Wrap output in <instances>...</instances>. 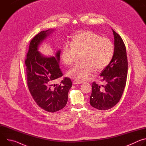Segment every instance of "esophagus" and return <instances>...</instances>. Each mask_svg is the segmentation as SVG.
Returning <instances> with one entry per match:
<instances>
[{
    "label": "esophagus",
    "mask_w": 146,
    "mask_h": 146,
    "mask_svg": "<svg viewBox=\"0 0 146 146\" xmlns=\"http://www.w3.org/2000/svg\"><path fill=\"white\" fill-rule=\"evenodd\" d=\"M73 84H81V83H82V82L81 81H78V80H74L73 82Z\"/></svg>",
    "instance_id": "34e87169"
}]
</instances>
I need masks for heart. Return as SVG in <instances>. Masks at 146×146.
Masks as SVG:
<instances>
[{"label": "heart", "instance_id": "1", "mask_svg": "<svg viewBox=\"0 0 146 146\" xmlns=\"http://www.w3.org/2000/svg\"><path fill=\"white\" fill-rule=\"evenodd\" d=\"M70 46L65 45L61 51V58L66 65H72L76 54H80L82 61L67 71V75L80 81L87 80L95 70L101 71L111 60L114 54L112 41L91 31L81 32L72 38Z\"/></svg>", "mask_w": 146, "mask_h": 146}]
</instances>
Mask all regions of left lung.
Returning a JSON list of instances; mask_svg holds the SVG:
<instances>
[{"label": "left lung", "mask_w": 146, "mask_h": 146, "mask_svg": "<svg viewBox=\"0 0 146 146\" xmlns=\"http://www.w3.org/2000/svg\"><path fill=\"white\" fill-rule=\"evenodd\" d=\"M114 38V54L109 64L100 76L106 82L99 86L94 82L90 105L99 110L111 109L120 100L126 85L128 74V60L126 47L120 37L113 29Z\"/></svg>", "instance_id": "8db88e82"}]
</instances>
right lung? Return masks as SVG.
Here are the masks:
<instances>
[{"label": "right lung", "mask_w": 146, "mask_h": 146, "mask_svg": "<svg viewBox=\"0 0 146 146\" xmlns=\"http://www.w3.org/2000/svg\"><path fill=\"white\" fill-rule=\"evenodd\" d=\"M54 31H41L31 40L25 61L27 84L29 92L37 105L46 111L54 113L66 105L72 81L65 77L60 84L54 81L62 76L59 67L60 50L55 56H47L38 51L39 46Z\"/></svg>", "instance_id": "right-lung-1"}]
</instances>
